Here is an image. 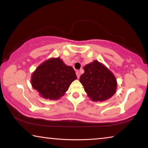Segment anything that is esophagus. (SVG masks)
Masks as SVG:
<instances>
[{
  "label": "esophagus",
  "instance_id": "1",
  "mask_svg": "<svg viewBox=\"0 0 148 148\" xmlns=\"http://www.w3.org/2000/svg\"><path fill=\"white\" fill-rule=\"evenodd\" d=\"M76 76H77V78H80V71H76Z\"/></svg>",
  "mask_w": 148,
  "mask_h": 148
}]
</instances>
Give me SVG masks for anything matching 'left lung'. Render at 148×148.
<instances>
[{
	"mask_svg": "<svg viewBox=\"0 0 148 148\" xmlns=\"http://www.w3.org/2000/svg\"><path fill=\"white\" fill-rule=\"evenodd\" d=\"M84 70V73L80 76V82L92 101L102 102L116 93V77L104 65L94 60L86 65Z\"/></svg>",
	"mask_w": 148,
	"mask_h": 148,
	"instance_id": "obj_1",
	"label": "left lung"
}]
</instances>
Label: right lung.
Listing matches in <instances>:
<instances>
[{
  "label": "right lung",
  "instance_id": "obj_1",
  "mask_svg": "<svg viewBox=\"0 0 148 148\" xmlns=\"http://www.w3.org/2000/svg\"><path fill=\"white\" fill-rule=\"evenodd\" d=\"M76 78L72 66L66 65L60 58H50L33 72L31 84L42 98L54 100L64 95Z\"/></svg>",
  "mask_w": 148,
  "mask_h": 148
}]
</instances>
